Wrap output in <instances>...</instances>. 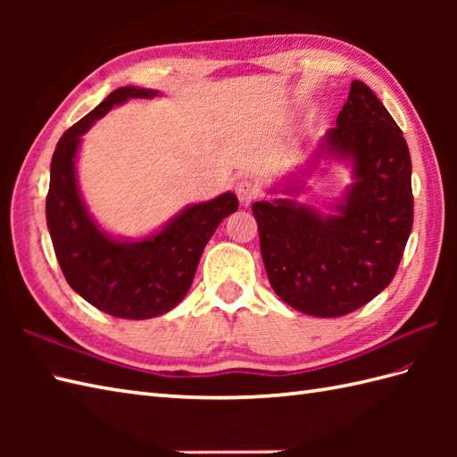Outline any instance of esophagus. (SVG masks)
Segmentation results:
<instances>
[{
  "instance_id": "esophagus-1",
  "label": "esophagus",
  "mask_w": 457,
  "mask_h": 457,
  "mask_svg": "<svg viewBox=\"0 0 457 457\" xmlns=\"http://www.w3.org/2000/svg\"><path fill=\"white\" fill-rule=\"evenodd\" d=\"M236 194H237V198H239L241 204H244V206H249V204L259 196V190H257L255 184L244 180L236 187Z\"/></svg>"
}]
</instances>
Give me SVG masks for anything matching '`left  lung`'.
Listing matches in <instances>:
<instances>
[{"label": "left lung", "mask_w": 457, "mask_h": 457, "mask_svg": "<svg viewBox=\"0 0 457 457\" xmlns=\"http://www.w3.org/2000/svg\"><path fill=\"white\" fill-rule=\"evenodd\" d=\"M322 157L353 167V184L334 213L324 216L293 198L255 202L251 210L269 283L280 300L298 312L336 318L373 300L399 269L412 229V164L399 125L359 80L336 128L318 145L316 161ZM295 179L280 192H300Z\"/></svg>", "instance_id": "8db88e82"}]
</instances>
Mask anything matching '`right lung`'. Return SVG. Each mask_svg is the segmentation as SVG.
Masks as SVG:
<instances>
[{
	"label": "right lung",
	"mask_w": 457,
	"mask_h": 457,
	"mask_svg": "<svg viewBox=\"0 0 457 457\" xmlns=\"http://www.w3.org/2000/svg\"><path fill=\"white\" fill-rule=\"evenodd\" d=\"M157 94L135 86L112 92L62 135L51 162L46 226L58 265L86 303L115 318L147 320L177 306L188 293L213 231L239 206L236 194L226 192L184 208L157 234L139 241L115 239L92 220L76 180L80 137L113 105Z\"/></svg>",
	"instance_id": "add662e5"
}]
</instances>
